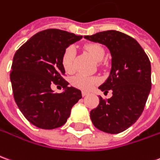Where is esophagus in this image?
<instances>
[{"mask_svg":"<svg viewBox=\"0 0 160 160\" xmlns=\"http://www.w3.org/2000/svg\"><path fill=\"white\" fill-rule=\"evenodd\" d=\"M81 94H82V96H87V95H88V94H89V92H87V91H82L81 92Z\"/></svg>","mask_w":160,"mask_h":160,"instance_id":"34e87169","label":"esophagus"}]
</instances>
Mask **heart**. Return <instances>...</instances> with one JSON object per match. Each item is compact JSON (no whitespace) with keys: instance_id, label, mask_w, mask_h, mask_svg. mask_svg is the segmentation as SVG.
<instances>
[{"instance_id":"obj_1","label":"heart","mask_w":160,"mask_h":160,"mask_svg":"<svg viewBox=\"0 0 160 160\" xmlns=\"http://www.w3.org/2000/svg\"><path fill=\"white\" fill-rule=\"evenodd\" d=\"M85 49L88 53L95 59L96 61L102 60L105 54L104 48L99 44L96 43H89L85 46ZM75 54V49L72 46H69L65 49L64 53L61 57V64L63 68L67 72H71L73 69V59ZM99 81V79L95 76H88L82 73L77 74L72 77L71 80V84L73 87L83 90H89L91 89L95 84Z\"/></svg>"}]
</instances>
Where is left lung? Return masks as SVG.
Segmentation results:
<instances>
[{"label": "left lung", "mask_w": 160, "mask_h": 160, "mask_svg": "<svg viewBox=\"0 0 160 160\" xmlns=\"http://www.w3.org/2000/svg\"><path fill=\"white\" fill-rule=\"evenodd\" d=\"M107 46L112 55L110 75L99 89L112 91L110 99L99 97L98 107L90 112L96 128L107 133L127 130L140 117L149 95L151 63L138 41L115 30L84 36Z\"/></svg>", "instance_id": "left-lung-1"}]
</instances>
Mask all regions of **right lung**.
<instances>
[{
	"instance_id": "right-lung-1",
	"label": "right lung",
	"mask_w": 160,
	"mask_h": 160,
	"mask_svg": "<svg viewBox=\"0 0 160 160\" xmlns=\"http://www.w3.org/2000/svg\"><path fill=\"white\" fill-rule=\"evenodd\" d=\"M81 38L64 30L46 29L32 36L14 53L10 72L14 100L33 126L41 129L63 126L72 106L82 98L79 89L68 87L61 64L65 49ZM53 84L61 85L65 91L53 93Z\"/></svg>"
}]
</instances>
